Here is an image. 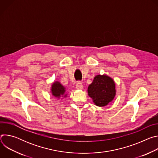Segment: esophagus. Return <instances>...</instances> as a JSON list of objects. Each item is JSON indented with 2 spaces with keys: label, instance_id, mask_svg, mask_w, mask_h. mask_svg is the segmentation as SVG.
<instances>
[{
  "label": "esophagus",
  "instance_id": "34e87169",
  "mask_svg": "<svg viewBox=\"0 0 158 158\" xmlns=\"http://www.w3.org/2000/svg\"><path fill=\"white\" fill-rule=\"evenodd\" d=\"M76 86V88H77V89H82L83 88V85H82V82H80V81L77 82Z\"/></svg>",
  "mask_w": 158,
  "mask_h": 158
}]
</instances>
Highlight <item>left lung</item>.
I'll list each match as a JSON object with an SVG mask.
<instances>
[{
    "label": "left lung",
    "instance_id": "8db88e82",
    "mask_svg": "<svg viewBox=\"0 0 158 158\" xmlns=\"http://www.w3.org/2000/svg\"><path fill=\"white\" fill-rule=\"evenodd\" d=\"M88 94L98 106H105L113 100L116 95L115 84L106 75H98L88 87Z\"/></svg>",
    "mask_w": 158,
    "mask_h": 158
}]
</instances>
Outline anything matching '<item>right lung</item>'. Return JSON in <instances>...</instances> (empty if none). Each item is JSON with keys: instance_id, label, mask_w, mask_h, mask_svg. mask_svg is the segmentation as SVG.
<instances>
[{"instance_id": "right-lung-1", "label": "right lung", "mask_w": 158, "mask_h": 158, "mask_svg": "<svg viewBox=\"0 0 158 158\" xmlns=\"http://www.w3.org/2000/svg\"><path fill=\"white\" fill-rule=\"evenodd\" d=\"M51 91L54 96L56 98H60L61 96L64 95L65 93V88L59 82H55L52 85Z\"/></svg>"}]
</instances>
